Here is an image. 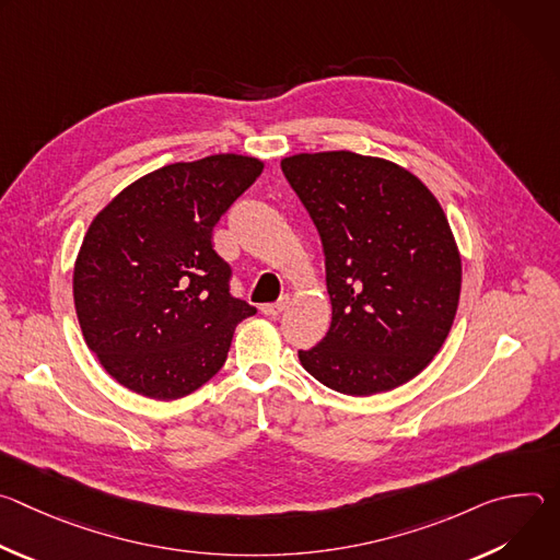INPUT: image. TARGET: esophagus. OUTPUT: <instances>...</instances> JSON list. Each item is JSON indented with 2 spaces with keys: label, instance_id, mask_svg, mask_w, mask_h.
Instances as JSON below:
<instances>
[{
  "label": "esophagus",
  "instance_id": "esophagus-1",
  "mask_svg": "<svg viewBox=\"0 0 560 560\" xmlns=\"http://www.w3.org/2000/svg\"><path fill=\"white\" fill-rule=\"evenodd\" d=\"M288 303H290V296H281V299L275 301V303L261 305V312H264L266 316H277V314H281V312L288 307Z\"/></svg>",
  "mask_w": 560,
  "mask_h": 560
}]
</instances>
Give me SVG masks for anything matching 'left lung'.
<instances>
[{
	"instance_id": "left-lung-1",
	"label": "left lung",
	"mask_w": 560,
	"mask_h": 560,
	"mask_svg": "<svg viewBox=\"0 0 560 560\" xmlns=\"http://www.w3.org/2000/svg\"><path fill=\"white\" fill-rule=\"evenodd\" d=\"M281 171L312 217L332 301L328 335L299 350L326 387L370 396L441 350L460 296V255L436 197L406 168L350 150L294 154Z\"/></svg>"
}]
</instances>
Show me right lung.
<instances>
[{"mask_svg": "<svg viewBox=\"0 0 560 560\" xmlns=\"http://www.w3.org/2000/svg\"><path fill=\"white\" fill-rule=\"evenodd\" d=\"M261 171L244 154L171 164L93 219L74 261V310L86 346L124 387L173 401L225 363L236 324L257 307L230 294L212 228Z\"/></svg>", "mask_w": 560, "mask_h": 560, "instance_id": "1", "label": "right lung"}]
</instances>
